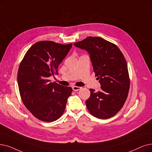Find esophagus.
Listing matches in <instances>:
<instances>
[{
	"label": "esophagus",
	"mask_w": 152,
	"mask_h": 152,
	"mask_svg": "<svg viewBox=\"0 0 152 152\" xmlns=\"http://www.w3.org/2000/svg\"><path fill=\"white\" fill-rule=\"evenodd\" d=\"M72 90H73L74 91H77L81 89V87H78V86H72Z\"/></svg>",
	"instance_id": "34e87169"
}]
</instances>
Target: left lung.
Here are the masks:
<instances>
[{
  "mask_svg": "<svg viewBox=\"0 0 152 152\" xmlns=\"http://www.w3.org/2000/svg\"><path fill=\"white\" fill-rule=\"evenodd\" d=\"M87 51L101 91L90 89L86 101L89 113L106 119L114 116L127 99L130 80L126 60L117 46L101 37H89L73 44Z\"/></svg>",
  "mask_w": 152,
  "mask_h": 152,
  "instance_id": "left-lung-1",
  "label": "left lung"
}]
</instances>
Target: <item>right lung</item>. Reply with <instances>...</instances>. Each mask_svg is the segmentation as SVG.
Listing matches in <instances>:
<instances>
[{
  "mask_svg": "<svg viewBox=\"0 0 152 152\" xmlns=\"http://www.w3.org/2000/svg\"><path fill=\"white\" fill-rule=\"evenodd\" d=\"M72 44L42 41L33 45L19 66L18 89L25 107L39 120L51 122L63 114L72 88L51 83Z\"/></svg>",
  "mask_w": 152,
  "mask_h": 152,
  "instance_id": "right-lung-1",
  "label": "right lung"
}]
</instances>
